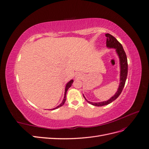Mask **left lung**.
Listing matches in <instances>:
<instances>
[{
	"label": "left lung",
	"mask_w": 149,
	"mask_h": 149,
	"mask_svg": "<svg viewBox=\"0 0 149 149\" xmlns=\"http://www.w3.org/2000/svg\"><path fill=\"white\" fill-rule=\"evenodd\" d=\"M106 37H107L106 40V46L108 48H116V50L117 53L118 54L119 59H120V84L119 88L118 89V91L114 94V96H112L109 100L107 101H104L101 102H92L88 101L86 99H84L88 102H89L91 104L95 106H103L105 105H107L116 100L117 98H118L120 93L123 91V89L124 87V85L125 83L126 79H127V72H128V64H127V56H126V54L125 53V51L124 50V48L122 46V45L114 37L111 35L109 33H106Z\"/></svg>",
	"instance_id": "obj_1"
}]
</instances>
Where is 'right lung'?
<instances>
[{"label": "right lung", "mask_w": 149, "mask_h": 149, "mask_svg": "<svg viewBox=\"0 0 149 149\" xmlns=\"http://www.w3.org/2000/svg\"><path fill=\"white\" fill-rule=\"evenodd\" d=\"M73 80H71L70 81H69L68 83H67V84H66V88H65V96H64V99H63V100L62 102L60 104L59 106H57V107H55V108H54V109H52V110L56 109H57V108L60 107L62 106L64 104L65 102V101H66V94L67 91H68V89H69V88L71 87V84H73Z\"/></svg>", "instance_id": "obj_1"}]
</instances>
